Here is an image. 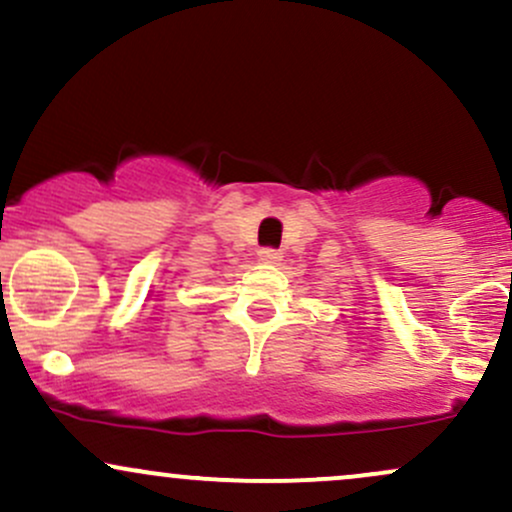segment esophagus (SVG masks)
<instances>
[{"label": "esophagus", "mask_w": 512, "mask_h": 512, "mask_svg": "<svg viewBox=\"0 0 512 512\" xmlns=\"http://www.w3.org/2000/svg\"><path fill=\"white\" fill-rule=\"evenodd\" d=\"M257 257H260V262H264V264H279L281 252L274 248H262L260 252H257Z\"/></svg>", "instance_id": "34e87169"}]
</instances>
